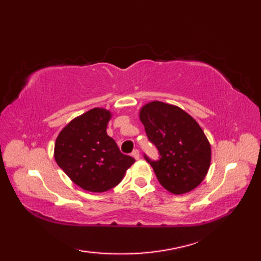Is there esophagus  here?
I'll return each instance as SVG.
<instances>
[{"instance_id":"esophagus-1","label":"esophagus","mask_w":261,"mask_h":261,"mask_svg":"<svg viewBox=\"0 0 261 261\" xmlns=\"http://www.w3.org/2000/svg\"><path fill=\"white\" fill-rule=\"evenodd\" d=\"M132 156H134V158L135 159H139L140 158V151L139 150H138V149H136V150H134V151H132Z\"/></svg>"}]
</instances>
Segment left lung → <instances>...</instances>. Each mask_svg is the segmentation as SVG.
<instances>
[{
  "mask_svg": "<svg viewBox=\"0 0 261 261\" xmlns=\"http://www.w3.org/2000/svg\"><path fill=\"white\" fill-rule=\"evenodd\" d=\"M139 118L160 159L151 162L160 184L180 195L201 184L211 165V145L196 120L173 104L152 101L140 109Z\"/></svg>",
  "mask_w": 261,
  "mask_h": 261,
  "instance_id": "obj_1",
  "label": "left lung"
}]
</instances>
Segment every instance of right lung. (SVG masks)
Returning a JSON list of instances; mask_svg holds the SVG:
<instances>
[{
	"instance_id": "obj_1",
	"label": "right lung",
	"mask_w": 261,
	"mask_h": 261,
	"mask_svg": "<svg viewBox=\"0 0 261 261\" xmlns=\"http://www.w3.org/2000/svg\"><path fill=\"white\" fill-rule=\"evenodd\" d=\"M111 118V111L94 108L71 120L55 142L54 156L59 167L88 192L103 193L115 187L136 162L108 136Z\"/></svg>"
}]
</instances>
